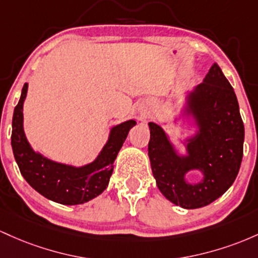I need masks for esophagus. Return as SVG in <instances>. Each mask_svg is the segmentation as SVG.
Wrapping results in <instances>:
<instances>
[{
	"label": "esophagus",
	"mask_w": 258,
	"mask_h": 258,
	"mask_svg": "<svg viewBox=\"0 0 258 258\" xmlns=\"http://www.w3.org/2000/svg\"><path fill=\"white\" fill-rule=\"evenodd\" d=\"M145 118V114H141V119H144Z\"/></svg>",
	"instance_id": "34e87169"
}]
</instances>
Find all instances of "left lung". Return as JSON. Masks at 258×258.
I'll return each mask as SVG.
<instances>
[{
  "label": "left lung",
  "instance_id": "1",
  "mask_svg": "<svg viewBox=\"0 0 258 258\" xmlns=\"http://www.w3.org/2000/svg\"><path fill=\"white\" fill-rule=\"evenodd\" d=\"M187 113L199 126L198 134L186 141L187 156H179L163 129L151 121L149 157L164 198L176 206L194 210L207 206L229 189L242 160L245 130L238 98L217 63L204 83L189 94ZM191 169L204 174L198 184L184 180Z\"/></svg>",
  "mask_w": 258,
  "mask_h": 258
}]
</instances>
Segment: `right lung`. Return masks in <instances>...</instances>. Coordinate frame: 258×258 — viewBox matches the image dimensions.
I'll use <instances>...</instances> for the list:
<instances>
[{
  "label": "right lung",
  "instance_id": "right-lung-1",
  "mask_svg": "<svg viewBox=\"0 0 258 258\" xmlns=\"http://www.w3.org/2000/svg\"><path fill=\"white\" fill-rule=\"evenodd\" d=\"M27 91L25 83L14 108L11 137L14 158L25 180L46 199L62 205H80L102 194L113 172L115 157L137 121L130 119L113 126L108 141L92 163L79 168L57 163L34 151L25 138L23 103Z\"/></svg>",
  "mask_w": 258,
  "mask_h": 258
}]
</instances>
